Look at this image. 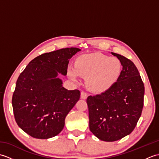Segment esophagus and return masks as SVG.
Listing matches in <instances>:
<instances>
[{"mask_svg":"<svg viewBox=\"0 0 159 159\" xmlns=\"http://www.w3.org/2000/svg\"><path fill=\"white\" fill-rule=\"evenodd\" d=\"M80 98L82 99H86L87 98V93L85 92H81V93H80Z\"/></svg>","mask_w":159,"mask_h":159,"instance_id":"obj_1","label":"esophagus"}]
</instances>
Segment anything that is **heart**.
Segmentation results:
<instances>
[{"mask_svg": "<svg viewBox=\"0 0 159 159\" xmlns=\"http://www.w3.org/2000/svg\"><path fill=\"white\" fill-rule=\"evenodd\" d=\"M121 69V63L117 58L93 53L79 57L74 69L69 70V75L74 80L76 75L87 77L86 84L91 90L103 92L117 81Z\"/></svg>", "mask_w": 159, "mask_h": 159, "instance_id": "b5f03b06", "label": "heart"}]
</instances>
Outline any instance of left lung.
<instances>
[{
  "instance_id": "left-lung-1",
  "label": "left lung",
  "mask_w": 159,
  "mask_h": 159,
  "mask_svg": "<svg viewBox=\"0 0 159 159\" xmlns=\"http://www.w3.org/2000/svg\"><path fill=\"white\" fill-rule=\"evenodd\" d=\"M120 61L122 70L109 89L87 98L89 129L104 141H115L134 129L143 107L144 85L137 67L126 57L111 52Z\"/></svg>"
}]
</instances>
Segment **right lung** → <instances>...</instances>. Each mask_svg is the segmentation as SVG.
<instances>
[{
	"instance_id": "obj_1",
	"label": "right lung",
	"mask_w": 159,
	"mask_h": 159,
	"mask_svg": "<svg viewBox=\"0 0 159 159\" xmlns=\"http://www.w3.org/2000/svg\"><path fill=\"white\" fill-rule=\"evenodd\" d=\"M66 48L35 57L20 74L12 97L17 124L37 139H48L63 130L65 119L79 100V90L62 86L58 72L66 76L69 59L80 51Z\"/></svg>"
}]
</instances>
